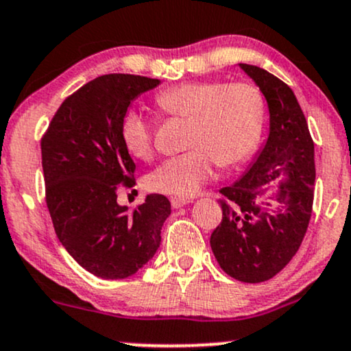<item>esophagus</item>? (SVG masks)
Wrapping results in <instances>:
<instances>
[{
    "instance_id": "obj_1",
    "label": "esophagus",
    "mask_w": 351,
    "mask_h": 351,
    "mask_svg": "<svg viewBox=\"0 0 351 351\" xmlns=\"http://www.w3.org/2000/svg\"><path fill=\"white\" fill-rule=\"evenodd\" d=\"M170 202H171V206L175 209H180V208H183L184 204H188V202H191L188 199V197H170Z\"/></svg>"
}]
</instances>
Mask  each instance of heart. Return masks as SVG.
<instances>
[{
	"instance_id": "heart-1",
	"label": "heart",
	"mask_w": 351,
	"mask_h": 351,
	"mask_svg": "<svg viewBox=\"0 0 351 351\" xmlns=\"http://www.w3.org/2000/svg\"><path fill=\"white\" fill-rule=\"evenodd\" d=\"M155 108L168 117L188 119L189 149L167 158L147 176L152 191L189 197L213 178L216 165L234 167L255 152L265 128V98L250 82L201 80L158 91ZM157 122L137 108L122 112L119 137L134 158L154 155Z\"/></svg>"
}]
</instances>
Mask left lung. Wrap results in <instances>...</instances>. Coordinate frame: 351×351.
I'll use <instances>...</instances> for the list:
<instances>
[{
  "label": "left lung",
  "mask_w": 351,
  "mask_h": 351,
  "mask_svg": "<svg viewBox=\"0 0 351 351\" xmlns=\"http://www.w3.org/2000/svg\"><path fill=\"white\" fill-rule=\"evenodd\" d=\"M240 66L267 98L269 135L242 180L221 189L222 221L210 234V248L229 276L261 282L289 263L307 232L314 202V141L288 84L260 66ZM274 179L282 180L277 201L261 202L263 186Z\"/></svg>",
  "instance_id": "left-lung-1"
}]
</instances>
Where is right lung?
Wrapping results in <instances>:
<instances>
[{
    "mask_svg": "<svg viewBox=\"0 0 351 351\" xmlns=\"http://www.w3.org/2000/svg\"><path fill=\"white\" fill-rule=\"evenodd\" d=\"M160 82L111 73L70 95L42 135L45 202L55 234L75 261L98 278L132 276L155 255L170 201L149 194L130 210L117 189L135 184V163L119 137L130 101Z\"/></svg>",
    "mask_w": 351,
    "mask_h": 351,
    "instance_id": "obj_1",
    "label": "right lung"
}]
</instances>
